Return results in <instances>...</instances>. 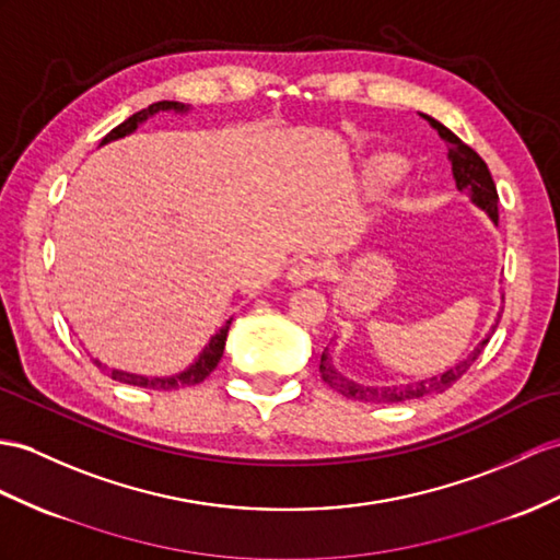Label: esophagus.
Returning <instances> with one entry per match:
<instances>
[{
  "instance_id": "34e87169",
  "label": "esophagus",
  "mask_w": 560,
  "mask_h": 560,
  "mask_svg": "<svg viewBox=\"0 0 560 560\" xmlns=\"http://www.w3.org/2000/svg\"><path fill=\"white\" fill-rule=\"evenodd\" d=\"M320 276H323V266L316 261V258H299V261H294L288 272L292 284H306Z\"/></svg>"
}]
</instances>
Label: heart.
Here are the masks:
<instances>
[{
  "mask_svg": "<svg viewBox=\"0 0 560 560\" xmlns=\"http://www.w3.org/2000/svg\"><path fill=\"white\" fill-rule=\"evenodd\" d=\"M399 173H401L399 166H394V163H383V166H375L373 173H371L373 185L385 187V185L397 183L399 180Z\"/></svg>",
  "mask_w": 560,
  "mask_h": 560,
  "instance_id": "1",
  "label": "heart"
}]
</instances>
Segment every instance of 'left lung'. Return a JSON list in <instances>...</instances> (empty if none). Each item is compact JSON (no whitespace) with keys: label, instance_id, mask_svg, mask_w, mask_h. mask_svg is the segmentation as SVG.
Segmentation results:
<instances>
[{"label":"left lung","instance_id":"1","mask_svg":"<svg viewBox=\"0 0 560 560\" xmlns=\"http://www.w3.org/2000/svg\"><path fill=\"white\" fill-rule=\"evenodd\" d=\"M425 118L430 120V126L442 135L444 142H448V159H452V168H454L458 189H468L477 207L485 209L489 215H492V221L499 223L497 185H494L492 173H489L482 156L477 154L475 149H470L460 138H456L452 130L444 128L440 120H434L430 116H425ZM487 342H489V337L477 345V349L466 361H460L444 375L422 380V383H413V385H404V387H363V385L351 383V380L342 377L335 371V365L327 353H323L320 357V375L327 385L337 389L339 394H345L347 399H357V401H365V404L368 401L371 404H399V401H408V399L428 397V394H440V392H446L452 385H456L458 380L466 375V371H470V365L477 361V357H480Z\"/></svg>","mask_w":560,"mask_h":560}]
</instances>
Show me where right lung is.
I'll return each instance as SVG.
<instances>
[{
	"instance_id": "obj_1",
	"label": "right lung",
	"mask_w": 560,
	"mask_h": 560,
	"mask_svg": "<svg viewBox=\"0 0 560 560\" xmlns=\"http://www.w3.org/2000/svg\"><path fill=\"white\" fill-rule=\"evenodd\" d=\"M168 108H173V112H185V104H183V102H156V104H152V106H147V108H142V112L132 114L130 118L122 120L120 126H116V128H114L112 132H108L106 138L102 140V144L122 138V135H128V132H132L135 128H138L147 116H152V114H156V112H168ZM230 323H233V320H228V323L221 327V330H218V332L211 337L209 347L201 351V357L195 361V365H189L187 371L180 373V375L163 377V380H159V377H156V380H149V377H142V375H130V373H122V371H112V377L118 380V383H128V385H138V387H152V389H180V387L199 385V383H203V380H207V377L213 373V368L218 365V361H221V357H223ZM94 365L102 368L100 361H94Z\"/></svg>"
}]
</instances>
